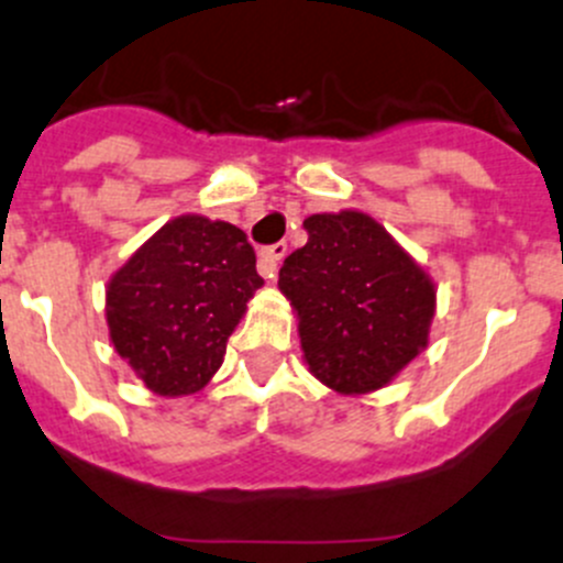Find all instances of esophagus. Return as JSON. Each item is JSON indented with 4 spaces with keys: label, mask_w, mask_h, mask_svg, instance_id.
<instances>
[{
    "label": "esophagus",
    "mask_w": 563,
    "mask_h": 563,
    "mask_svg": "<svg viewBox=\"0 0 563 563\" xmlns=\"http://www.w3.org/2000/svg\"><path fill=\"white\" fill-rule=\"evenodd\" d=\"M287 257V243H274V246L263 249L260 252V274L265 279H276V271H279V263Z\"/></svg>",
    "instance_id": "1"
}]
</instances>
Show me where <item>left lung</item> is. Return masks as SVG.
I'll return each mask as SVG.
<instances>
[{"instance_id":"left-lung-1","label":"left lung","mask_w":563,"mask_h":563,"mask_svg":"<svg viewBox=\"0 0 563 563\" xmlns=\"http://www.w3.org/2000/svg\"><path fill=\"white\" fill-rule=\"evenodd\" d=\"M284 260L279 289L298 317L311 375L361 397L388 386L430 344L435 282L364 210L314 213Z\"/></svg>"}]
</instances>
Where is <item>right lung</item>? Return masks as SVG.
Wrapping results in <instances>:
<instances>
[{"label":"right lung","instance_id":"obj_1","mask_svg":"<svg viewBox=\"0 0 563 563\" xmlns=\"http://www.w3.org/2000/svg\"><path fill=\"white\" fill-rule=\"evenodd\" d=\"M263 284L246 232L177 216L106 284L109 339L150 391L188 397L224 364L227 339Z\"/></svg>","mask_w":563,"mask_h":563}]
</instances>
